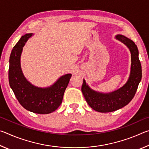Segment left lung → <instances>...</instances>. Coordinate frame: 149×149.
Instances as JSON below:
<instances>
[{
    "instance_id": "left-lung-1",
    "label": "left lung",
    "mask_w": 149,
    "mask_h": 149,
    "mask_svg": "<svg viewBox=\"0 0 149 149\" xmlns=\"http://www.w3.org/2000/svg\"><path fill=\"white\" fill-rule=\"evenodd\" d=\"M116 39L129 48L132 54V67L129 79L125 85L114 92L103 94L91 89L85 80L81 91L85 100L91 107L99 112H110L125 107L134 97L142 77V70L139 59L137 45L123 35H117Z\"/></svg>"
}]
</instances>
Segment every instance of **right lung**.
<instances>
[{
    "label": "right lung",
    "mask_w": 149,
    "mask_h": 149,
    "mask_svg": "<svg viewBox=\"0 0 149 149\" xmlns=\"http://www.w3.org/2000/svg\"><path fill=\"white\" fill-rule=\"evenodd\" d=\"M32 33L21 37L12 49L10 56L9 84L19 104L25 109L37 114H49L62 102L71 74H65L49 88H39L31 85L24 76L20 67V56L23 47Z\"/></svg>",
    "instance_id": "add662e5"
}]
</instances>
